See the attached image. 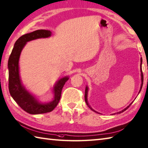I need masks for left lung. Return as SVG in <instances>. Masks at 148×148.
<instances>
[{"instance_id":"8db88e82","label":"left lung","mask_w":148,"mask_h":148,"mask_svg":"<svg viewBox=\"0 0 148 148\" xmlns=\"http://www.w3.org/2000/svg\"><path fill=\"white\" fill-rule=\"evenodd\" d=\"M142 62H143V59H142V58H140V72H141V86H140V90H139V92H140V90H141V89H142V87H143V81H144V76H143V71H142ZM88 86H86V88H85V102H86V105H87V106L89 107L92 110H93L94 112H96V113H98L97 112H95V110H94L93 109H92L91 107H90V106L89 105H88V101H87V95H88ZM133 103V102L132 103H130V105L129 106H128L126 107V108H124V110H123L122 111H120V112H117V114H121V113H122V112H123L124 111H125L126 110H127L128 109L129 107L131 106V105Z\"/></svg>"}]
</instances>
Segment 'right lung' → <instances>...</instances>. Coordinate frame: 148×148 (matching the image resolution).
<instances>
[{
    "label": "right lung",
    "mask_w": 148,
    "mask_h": 148,
    "mask_svg": "<svg viewBox=\"0 0 148 148\" xmlns=\"http://www.w3.org/2000/svg\"><path fill=\"white\" fill-rule=\"evenodd\" d=\"M51 36V32L44 29L36 30L24 34L14 43L8 60L9 91L11 97L20 108L30 114H45L53 111L59 103L63 86L69 79L68 76H65L58 81L53 88L54 95L53 100L46 103L39 102L22 85L19 74L18 62L23 48L27 42L42 38H48Z\"/></svg>",
    "instance_id": "right-lung-1"
}]
</instances>
